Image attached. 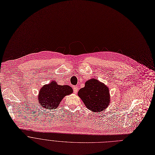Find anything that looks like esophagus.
<instances>
[{"mask_svg":"<svg viewBox=\"0 0 155 155\" xmlns=\"http://www.w3.org/2000/svg\"><path fill=\"white\" fill-rule=\"evenodd\" d=\"M78 89H79V88H78L77 86H74V87H73V90H74V93L78 92Z\"/></svg>","mask_w":155,"mask_h":155,"instance_id":"esophagus-1","label":"esophagus"}]
</instances>
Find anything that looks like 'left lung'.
Masks as SVG:
<instances>
[{
	"mask_svg": "<svg viewBox=\"0 0 155 155\" xmlns=\"http://www.w3.org/2000/svg\"><path fill=\"white\" fill-rule=\"evenodd\" d=\"M78 95L86 107L94 112L105 110L110 103L109 87L94 78L85 82L84 87L79 90Z\"/></svg>",
	"mask_w": 155,
	"mask_h": 155,
	"instance_id": "left-lung-1",
	"label": "left lung"
}]
</instances>
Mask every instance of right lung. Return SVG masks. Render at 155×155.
Listing matches in <instances>:
<instances>
[{"label":"right lung","instance_id":"right-lung-1","mask_svg":"<svg viewBox=\"0 0 155 155\" xmlns=\"http://www.w3.org/2000/svg\"><path fill=\"white\" fill-rule=\"evenodd\" d=\"M73 88L68 85H60L56 81H52L43 85L39 91L38 101L40 106L48 109H55L63 98L73 94Z\"/></svg>","mask_w":155,"mask_h":155}]
</instances>
